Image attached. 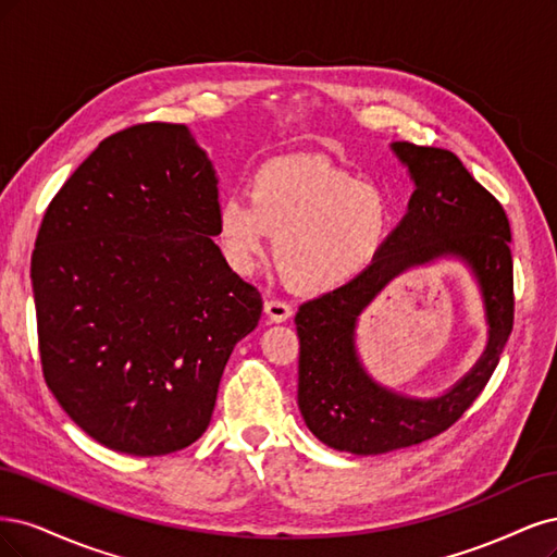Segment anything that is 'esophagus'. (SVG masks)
I'll list each match as a JSON object with an SVG mask.
<instances>
[{
    "mask_svg": "<svg viewBox=\"0 0 557 557\" xmlns=\"http://www.w3.org/2000/svg\"><path fill=\"white\" fill-rule=\"evenodd\" d=\"M263 312L265 317L273 321V324H282V321H286L292 317V308L282 300H265L263 302Z\"/></svg>",
    "mask_w": 557,
    "mask_h": 557,
    "instance_id": "esophagus-1",
    "label": "esophagus"
}]
</instances>
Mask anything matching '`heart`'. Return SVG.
Returning a JSON list of instances; mask_svg holds the SVG:
<instances>
[{"mask_svg":"<svg viewBox=\"0 0 557 557\" xmlns=\"http://www.w3.org/2000/svg\"><path fill=\"white\" fill-rule=\"evenodd\" d=\"M393 224L386 194L317 157H277L249 181V201L226 196L218 240L233 271L247 275L275 236V263L305 294H329L361 275Z\"/></svg>","mask_w":557,"mask_h":557,"instance_id":"1","label":"heart"}]
</instances>
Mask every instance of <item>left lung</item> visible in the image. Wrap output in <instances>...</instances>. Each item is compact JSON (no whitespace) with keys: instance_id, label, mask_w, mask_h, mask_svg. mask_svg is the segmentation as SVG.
Segmentation results:
<instances>
[{"instance_id":"1","label":"left lung","mask_w":557,"mask_h":557,"mask_svg":"<svg viewBox=\"0 0 557 557\" xmlns=\"http://www.w3.org/2000/svg\"><path fill=\"white\" fill-rule=\"evenodd\" d=\"M388 148L414 183L405 218L361 275L302 302L296 314L300 417L319 442L354 456L414 446L454 425L488 384L513 326L511 231L495 196L454 152L405 140ZM442 260H456L471 273L487 347L456 385L417 397L369 374L357 349V321L393 278Z\"/></svg>"}]
</instances>
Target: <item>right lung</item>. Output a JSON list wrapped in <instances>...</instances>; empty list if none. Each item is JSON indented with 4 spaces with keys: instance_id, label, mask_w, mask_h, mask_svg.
<instances>
[{
    "instance_id": "obj_1",
    "label": "right lung",
    "mask_w": 557,
    "mask_h": 557,
    "mask_svg": "<svg viewBox=\"0 0 557 557\" xmlns=\"http://www.w3.org/2000/svg\"><path fill=\"white\" fill-rule=\"evenodd\" d=\"M218 185L187 124H138L101 140L44 214L32 289L46 384L117 454L199 440L259 324V292L212 240Z\"/></svg>"
}]
</instances>
